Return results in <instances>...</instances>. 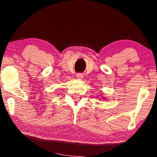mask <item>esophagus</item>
<instances>
[{
	"mask_svg": "<svg viewBox=\"0 0 157 157\" xmlns=\"http://www.w3.org/2000/svg\"><path fill=\"white\" fill-rule=\"evenodd\" d=\"M76 77H77V78L78 79V80H82V79L83 78V75H82V74H81V73H78V74H77Z\"/></svg>",
	"mask_w": 157,
	"mask_h": 157,
	"instance_id": "1",
	"label": "esophagus"
}]
</instances>
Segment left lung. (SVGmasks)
Masks as SVG:
<instances>
[{
	"label": "left lung",
	"mask_w": 157,
	"mask_h": 157,
	"mask_svg": "<svg viewBox=\"0 0 157 157\" xmlns=\"http://www.w3.org/2000/svg\"><path fill=\"white\" fill-rule=\"evenodd\" d=\"M102 99H105V98H104V97H103V98H102Z\"/></svg>",
	"instance_id": "obj_1"
}]
</instances>
